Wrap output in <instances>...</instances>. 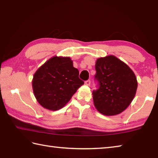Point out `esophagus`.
<instances>
[{
    "mask_svg": "<svg viewBox=\"0 0 158 158\" xmlns=\"http://www.w3.org/2000/svg\"><path fill=\"white\" fill-rule=\"evenodd\" d=\"M90 83H91V81H90V80H88V81H85V84L86 85H88V86H89V85H90Z\"/></svg>",
    "mask_w": 158,
    "mask_h": 158,
    "instance_id": "obj_1",
    "label": "esophagus"
}]
</instances>
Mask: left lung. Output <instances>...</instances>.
Listing matches in <instances>:
<instances>
[{"label": "left lung", "instance_id": "1", "mask_svg": "<svg viewBox=\"0 0 158 158\" xmlns=\"http://www.w3.org/2000/svg\"><path fill=\"white\" fill-rule=\"evenodd\" d=\"M95 67L100 86L92 92L94 105L104 115H118L128 107L136 95L138 82L135 74L113 55L98 58Z\"/></svg>", "mask_w": 158, "mask_h": 158}]
</instances>
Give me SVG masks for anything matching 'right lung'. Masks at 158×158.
<instances>
[{
    "instance_id": "obj_1",
    "label": "right lung",
    "mask_w": 158,
    "mask_h": 158,
    "mask_svg": "<svg viewBox=\"0 0 158 158\" xmlns=\"http://www.w3.org/2000/svg\"><path fill=\"white\" fill-rule=\"evenodd\" d=\"M79 74L70 57L55 56L47 60L36 70L32 81L37 102L50 110L62 109L84 84Z\"/></svg>"
}]
</instances>
